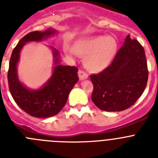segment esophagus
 <instances>
[{
    "instance_id": "obj_1",
    "label": "esophagus",
    "mask_w": 158,
    "mask_h": 158,
    "mask_svg": "<svg viewBox=\"0 0 158 158\" xmlns=\"http://www.w3.org/2000/svg\"><path fill=\"white\" fill-rule=\"evenodd\" d=\"M78 76H79V79H80V80H85V79H87L88 77H89L87 73L83 70L78 71Z\"/></svg>"
}]
</instances>
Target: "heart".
I'll return each mask as SVG.
<instances>
[{
    "label": "heart",
    "instance_id": "obj_1",
    "mask_svg": "<svg viewBox=\"0 0 158 158\" xmlns=\"http://www.w3.org/2000/svg\"><path fill=\"white\" fill-rule=\"evenodd\" d=\"M118 48L116 40L112 36L99 35L75 43L73 51L81 56H85V66L93 72L106 69L112 62Z\"/></svg>",
    "mask_w": 158,
    "mask_h": 158
}]
</instances>
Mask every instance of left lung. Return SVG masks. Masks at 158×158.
<instances>
[{"label":"left lung","instance_id":"1","mask_svg":"<svg viewBox=\"0 0 158 158\" xmlns=\"http://www.w3.org/2000/svg\"><path fill=\"white\" fill-rule=\"evenodd\" d=\"M148 74L144 48L128 35L111 65L90 76L93 84L92 100L103 111L127 109L144 92Z\"/></svg>","mask_w":158,"mask_h":158}]
</instances>
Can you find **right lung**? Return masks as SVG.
Segmentation results:
<instances>
[{"label": "right lung", "instance_id": "right-lung-1", "mask_svg": "<svg viewBox=\"0 0 158 158\" xmlns=\"http://www.w3.org/2000/svg\"><path fill=\"white\" fill-rule=\"evenodd\" d=\"M58 33L48 28L45 31H32L19 40L13 49L8 72V87L15 102L28 115L37 118H48L57 115L66 104L69 93L78 81V69L75 66L60 65V53L52 50L54 66L52 75L41 88L31 89L20 82L18 77L17 64L23 46L29 42H40Z\"/></svg>", "mask_w": 158, "mask_h": 158}]
</instances>
